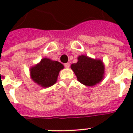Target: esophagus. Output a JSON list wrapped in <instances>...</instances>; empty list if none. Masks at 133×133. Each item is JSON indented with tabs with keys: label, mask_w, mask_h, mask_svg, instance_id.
Here are the masks:
<instances>
[{
	"label": "esophagus",
	"mask_w": 133,
	"mask_h": 133,
	"mask_svg": "<svg viewBox=\"0 0 133 133\" xmlns=\"http://www.w3.org/2000/svg\"><path fill=\"white\" fill-rule=\"evenodd\" d=\"M64 66H65V68H70V63H65Z\"/></svg>",
	"instance_id": "34e87169"
}]
</instances>
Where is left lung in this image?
I'll list each match as a JSON object with an SVG mask.
<instances>
[{"label":"left lung","instance_id":"1","mask_svg":"<svg viewBox=\"0 0 133 133\" xmlns=\"http://www.w3.org/2000/svg\"><path fill=\"white\" fill-rule=\"evenodd\" d=\"M78 81L83 85L93 86L102 80L104 65L101 60L93 59L85 55L78 57V62L71 65Z\"/></svg>","mask_w":133,"mask_h":133}]
</instances>
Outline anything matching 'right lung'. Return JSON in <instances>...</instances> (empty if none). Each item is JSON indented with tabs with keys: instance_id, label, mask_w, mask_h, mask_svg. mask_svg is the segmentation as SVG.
Returning <instances> with one entry per match:
<instances>
[{
	"instance_id": "1",
	"label": "right lung",
	"mask_w": 133,
	"mask_h": 133,
	"mask_svg": "<svg viewBox=\"0 0 133 133\" xmlns=\"http://www.w3.org/2000/svg\"><path fill=\"white\" fill-rule=\"evenodd\" d=\"M63 68V65L61 63L45 58L36 66L30 69V74L35 83L47 88L56 83L58 73Z\"/></svg>"
}]
</instances>
